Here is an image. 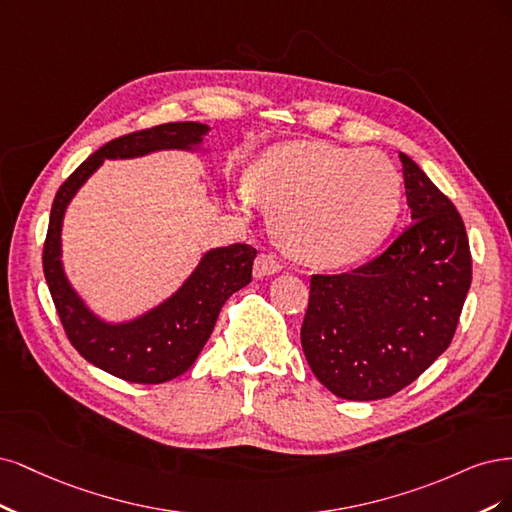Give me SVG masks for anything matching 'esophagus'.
<instances>
[{"instance_id": "obj_1", "label": "esophagus", "mask_w": 512, "mask_h": 512, "mask_svg": "<svg viewBox=\"0 0 512 512\" xmlns=\"http://www.w3.org/2000/svg\"><path fill=\"white\" fill-rule=\"evenodd\" d=\"M280 268H283V263H280V259L272 253H261L255 259V276H259V278L276 274V272H280Z\"/></svg>"}]
</instances>
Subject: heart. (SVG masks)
<instances>
[{
    "label": "heart",
    "instance_id": "heart-1",
    "mask_svg": "<svg viewBox=\"0 0 512 512\" xmlns=\"http://www.w3.org/2000/svg\"><path fill=\"white\" fill-rule=\"evenodd\" d=\"M244 197L276 210L274 229L289 253L317 266H344L391 234L402 178L376 151L291 144L259 159Z\"/></svg>",
    "mask_w": 512,
    "mask_h": 512
}]
</instances>
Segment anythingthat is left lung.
<instances>
[{
    "instance_id": "8db88e82",
    "label": "left lung",
    "mask_w": 512,
    "mask_h": 512,
    "mask_svg": "<svg viewBox=\"0 0 512 512\" xmlns=\"http://www.w3.org/2000/svg\"><path fill=\"white\" fill-rule=\"evenodd\" d=\"M412 223L349 272L312 274L302 349L319 381L344 400L402 391L449 349L472 280L453 202L400 153Z\"/></svg>"
}]
</instances>
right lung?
<instances>
[{
    "instance_id": "add662e5",
    "label": "right lung",
    "mask_w": 512,
    "mask_h": 512,
    "mask_svg": "<svg viewBox=\"0 0 512 512\" xmlns=\"http://www.w3.org/2000/svg\"><path fill=\"white\" fill-rule=\"evenodd\" d=\"M206 131L202 123H166L114 138L68 176L51 208L42 266L65 336L93 366L129 383H166L193 366L229 295L251 283L257 251L249 244L214 249L166 304L131 323L108 325L91 315L61 270L63 212L104 159L140 157L161 148H191L202 142Z\"/></svg>"
}]
</instances>
